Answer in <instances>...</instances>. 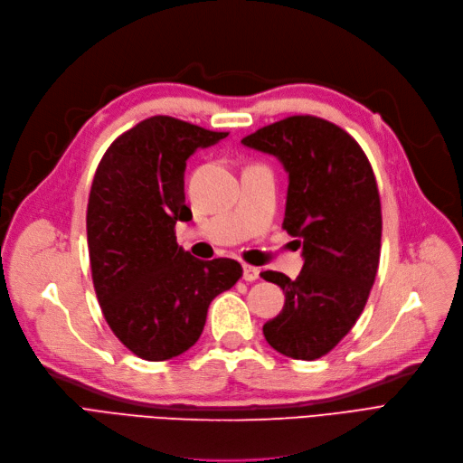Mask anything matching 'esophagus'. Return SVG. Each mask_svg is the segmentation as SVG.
Returning <instances> with one entry per match:
<instances>
[{
    "label": "esophagus",
    "instance_id": "esophagus-1",
    "mask_svg": "<svg viewBox=\"0 0 463 463\" xmlns=\"http://www.w3.org/2000/svg\"><path fill=\"white\" fill-rule=\"evenodd\" d=\"M259 269L251 267V265H244V279L246 281H255L259 278Z\"/></svg>",
    "mask_w": 463,
    "mask_h": 463
}]
</instances>
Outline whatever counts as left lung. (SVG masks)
<instances>
[{
	"mask_svg": "<svg viewBox=\"0 0 463 463\" xmlns=\"http://www.w3.org/2000/svg\"><path fill=\"white\" fill-rule=\"evenodd\" d=\"M242 144L276 155L289 174L284 227L303 244L297 279L265 270L286 307L263 335L279 354L314 361L329 354L364 312L374 284L382 208L373 166L355 139L331 120L291 115Z\"/></svg>",
	"mask_w": 463,
	"mask_h": 463,
	"instance_id": "8db88e82",
	"label": "left lung"
}]
</instances>
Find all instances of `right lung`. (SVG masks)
Segmentation results:
<instances>
[{"instance_id": "right-lung-1", "label": "right lung", "mask_w": 463, "mask_h": 463, "mask_svg": "<svg viewBox=\"0 0 463 463\" xmlns=\"http://www.w3.org/2000/svg\"><path fill=\"white\" fill-rule=\"evenodd\" d=\"M227 136L155 115L120 134L96 168L87 206L92 284L109 329L142 359L187 352L212 300L242 278L238 260H200L175 240L177 221L193 217L185 160Z\"/></svg>"}]
</instances>
